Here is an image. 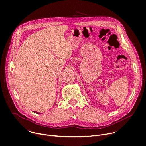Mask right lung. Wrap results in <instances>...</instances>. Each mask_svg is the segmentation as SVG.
Masks as SVG:
<instances>
[{
  "mask_svg": "<svg viewBox=\"0 0 146 146\" xmlns=\"http://www.w3.org/2000/svg\"><path fill=\"white\" fill-rule=\"evenodd\" d=\"M35 113H36V114H42L41 113H38V112H37V111H33Z\"/></svg>",
  "mask_w": 146,
  "mask_h": 146,
  "instance_id": "1",
  "label": "right lung"
}]
</instances>
